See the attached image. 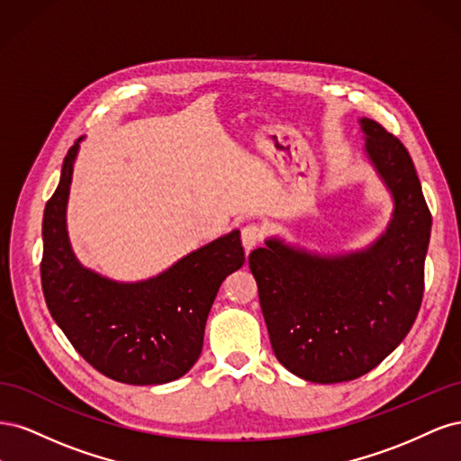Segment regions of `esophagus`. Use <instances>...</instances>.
Returning a JSON list of instances; mask_svg holds the SVG:
<instances>
[{
    "label": "esophagus",
    "mask_w": 461,
    "mask_h": 461,
    "mask_svg": "<svg viewBox=\"0 0 461 461\" xmlns=\"http://www.w3.org/2000/svg\"><path fill=\"white\" fill-rule=\"evenodd\" d=\"M263 239V230L258 225H246L242 229V244L246 252H252V249L261 242Z\"/></svg>",
    "instance_id": "esophagus-1"
}]
</instances>
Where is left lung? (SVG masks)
I'll return each mask as SVG.
<instances>
[{
    "mask_svg": "<svg viewBox=\"0 0 461 461\" xmlns=\"http://www.w3.org/2000/svg\"><path fill=\"white\" fill-rule=\"evenodd\" d=\"M364 153L393 198L369 244L317 252L281 236L249 254L276 359L310 383L357 379L406 339L423 298L430 212L413 161L379 122L359 119Z\"/></svg>",
    "mask_w": 461,
    "mask_h": 461,
    "instance_id": "1",
    "label": "left lung"
}]
</instances>
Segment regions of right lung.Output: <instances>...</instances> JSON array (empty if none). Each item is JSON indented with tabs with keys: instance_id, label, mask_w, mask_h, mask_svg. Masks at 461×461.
Returning a JSON list of instances; mask_svg holds the SVG:
<instances>
[{
	"instance_id": "right-lung-1",
	"label": "right lung",
	"mask_w": 461,
	"mask_h": 461,
	"mask_svg": "<svg viewBox=\"0 0 461 461\" xmlns=\"http://www.w3.org/2000/svg\"><path fill=\"white\" fill-rule=\"evenodd\" d=\"M78 138L46 203L41 288L48 310L75 350L109 379L165 384L196 364L207 315L221 283L244 265L234 229L142 281H115L82 265L67 229V203Z\"/></svg>"
}]
</instances>
